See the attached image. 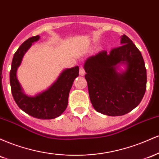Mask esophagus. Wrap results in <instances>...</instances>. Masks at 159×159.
<instances>
[{
	"mask_svg": "<svg viewBox=\"0 0 159 159\" xmlns=\"http://www.w3.org/2000/svg\"><path fill=\"white\" fill-rule=\"evenodd\" d=\"M79 75H81V76L84 75H85V70H84V69L83 68V67H81V68H80Z\"/></svg>",
	"mask_w": 159,
	"mask_h": 159,
	"instance_id": "34e87169",
	"label": "esophagus"
}]
</instances>
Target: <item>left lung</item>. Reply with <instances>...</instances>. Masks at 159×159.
<instances>
[{
  "mask_svg": "<svg viewBox=\"0 0 159 159\" xmlns=\"http://www.w3.org/2000/svg\"><path fill=\"white\" fill-rule=\"evenodd\" d=\"M121 46L101 51L84 64L89 96L95 110L107 116H122L139 105L146 92L147 69L141 53L123 34ZM125 66L120 70V66Z\"/></svg>",
  "mask_w": 159,
  "mask_h": 159,
  "instance_id": "obj_1",
  "label": "left lung"
}]
</instances>
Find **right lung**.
Segmentation results:
<instances>
[{"label":"right lung","instance_id":"right-lung-1","mask_svg":"<svg viewBox=\"0 0 159 159\" xmlns=\"http://www.w3.org/2000/svg\"><path fill=\"white\" fill-rule=\"evenodd\" d=\"M39 38V35L29 38L14 54L10 73L11 90L16 104L23 111L38 119L51 120L61 116L66 108L69 91L78 76L79 67L65 69L47 90L34 96H27L18 80L17 71L25 53Z\"/></svg>","mask_w":159,"mask_h":159}]
</instances>
